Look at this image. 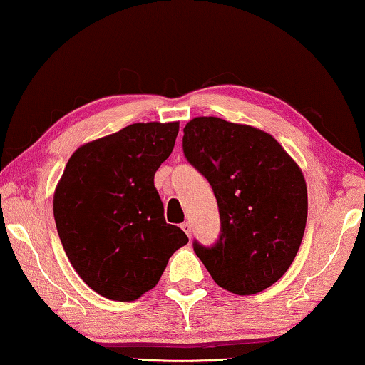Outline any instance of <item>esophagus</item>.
Returning a JSON list of instances; mask_svg holds the SVG:
<instances>
[{"mask_svg": "<svg viewBox=\"0 0 365 365\" xmlns=\"http://www.w3.org/2000/svg\"><path fill=\"white\" fill-rule=\"evenodd\" d=\"M182 230L185 231V235H187L188 237H192V225L190 222H182Z\"/></svg>", "mask_w": 365, "mask_h": 365, "instance_id": "34e87169", "label": "esophagus"}]
</instances>
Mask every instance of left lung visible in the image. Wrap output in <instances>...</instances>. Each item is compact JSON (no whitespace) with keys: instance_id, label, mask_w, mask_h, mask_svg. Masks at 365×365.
I'll return each instance as SVG.
<instances>
[{"instance_id":"1","label":"left lung","mask_w":365,"mask_h":365,"mask_svg":"<svg viewBox=\"0 0 365 365\" xmlns=\"http://www.w3.org/2000/svg\"><path fill=\"white\" fill-rule=\"evenodd\" d=\"M187 160L213 187L221 235L193 249L225 290L254 295L274 285L300 249L308 215L302 168L265 130L215 116L183 129Z\"/></svg>"}]
</instances>
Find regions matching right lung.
<instances>
[{"instance_id": "obj_1", "label": "right lung", "mask_w": 365, "mask_h": 365, "mask_svg": "<svg viewBox=\"0 0 365 365\" xmlns=\"http://www.w3.org/2000/svg\"><path fill=\"white\" fill-rule=\"evenodd\" d=\"M178 121L135 123L73 152L53 192L63 251L101 297L134 302L157 285L188 242L167 225L154 175L172 154Z\"/></svg>"}]
</instances>
